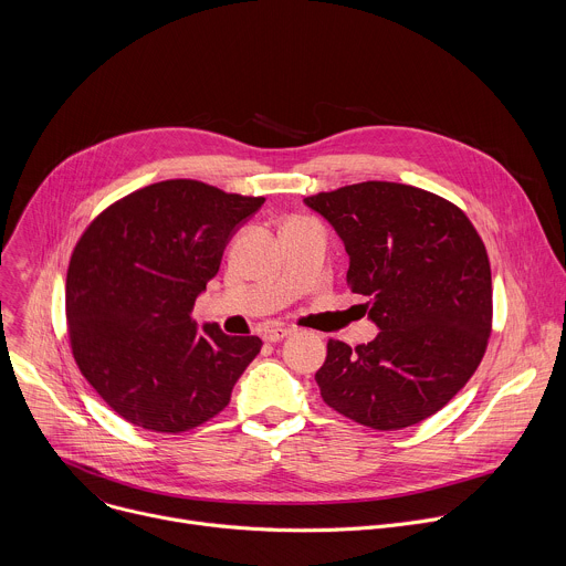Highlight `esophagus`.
<instances>
[{
  "mask_svg": "<svg viewBox=\"0 0 566 566\" xmlns=\"http://www.w3.org/2000/svg\"><path fill=\"white\" fill-rule=\"evenodd\" d=\"M291 334V329H286V327H269L264 334H262V338L266 340V343H280L282 338H286Z\"/></svg>",
  "mask_w": 566,
  "mask_h": 566,
  "instance_id": "esophagus-1",
  "label": "esophagus"
}]
</instances>
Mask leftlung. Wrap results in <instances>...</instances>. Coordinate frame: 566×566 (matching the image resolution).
I'll return each mask as SVG.
<instances>
[{
  "label": "left lung",
  "instance_id": "1",
  "mask_svg": "<svg viewBox=\"0 0 566 566\" xmlns=\"http://www.w3.org/2000/svg\"><path fill=\"white\" fill-rule=\"evenodd\" d=\"M349 253L378 336L329 338L315 371L322 400L371 428L402 430L448 406L476 371L493 329L489 253L465 212L406 184L365 181L304 199Z\"/></svg>",
  "mask_w": 566,
  "mask_h": 566
}]
</instances>
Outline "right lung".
Segmentation results:
<instances>
[{"label":"right lung","mask_w":566,"mask_h":566,"mask_svg":"<svg viewBox=\"0 0 566 566\" xmlns=\"http://www.w3.org/2000/svg\"><path fill=\"white\" fill-rule=\"evenodd\" d=\"M262 203L170 179L114 201L80 234L64 291L71 354L127 423L160 434L203 426L260 354L258 336L197 329L190 311L234 228Z\"/></svg>","instance_id":"1"}]
</instances>
